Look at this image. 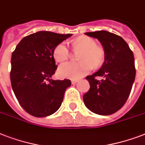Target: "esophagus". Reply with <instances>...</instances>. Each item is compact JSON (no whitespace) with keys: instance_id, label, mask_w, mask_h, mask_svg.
I'll use <instances>...</instances> for the list:
<instances>
[{"instance_id":"1","label":"esophagus","mask_w":145,"mask_h":145,"mask_svg":"<svg viewBox=\"0 0 145 145\" xmlns=\"http://www.w3.org/2000/svg\"><path fill=\"white\" fill-rule=\"evenodd\" d=\"M77 82H78V80H71V83H72V84H77Z\"/></svg>"}]
</instances>
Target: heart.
<instances>
[{
    "instance_id": "obj_1",
    "label": "heart",
    "mask_w": 145,
    "mask_h": 145,
    "mask_svg": "<svg viewBox=\"0 0 145 145\" xmlns=\"http://www.w3.org/2000/svg\"><path fill=\"white\" fill-rule=\"evenodd\" d=\"M74 51L81 52L80 62H66L59 66L58 74L64 78L77 79L88 74L93 68L101 66L105 61V51L102 46L97 45L95 39L81 36L73 42ZM71 52L65 42L59 44L53 50V57L58 62H62L70 57Z\"/></svg>"
}]
</instances>
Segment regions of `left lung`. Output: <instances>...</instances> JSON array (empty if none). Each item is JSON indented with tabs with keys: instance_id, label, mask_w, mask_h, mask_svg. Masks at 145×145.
Instances as JSON below:
<instances>
[{
	"instance_id": "obj_1",
	"label": "left lung",
	"mask_w": 145,
	"mask_h": 145,
	"mask_svg": "<svg viewBox=\"0 0 145 145\" xmlns=\"http://www.w3.org/2000/svg\"><path fill=\"white\" fill-rule=\"evenodd\" d=\"M97 38L105 51V59L98 71L86 76L89 90L83 97L89 110L100 115L114 114L124 105L135 77L133 51L121 37L106 31L86 32ZM103 76L99 81L96 78Z\"/></svg>"
}]
</instances>
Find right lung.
Segmentation results:
<instances>
[{
	"label": "right lung",
	"mask_w": 145,
	"mask_h": 145,
	"mask_svg": "<svg viewBox=\"0 0 145 145\" xmlns=\"http://www.w3.org/2000/svg\"><path fill=\"white\" fill-rule=\"evenodd\" d=\"M71 35L38 31L22 38L12 52V90L22 108L34 117H47L57 111L71 85L70 80L50 79L57 69L53 50Z\"/></svg>",
	"instance_id": "right-lung-1"
}]
</instances>
